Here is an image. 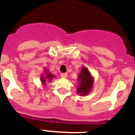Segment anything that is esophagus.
Returning <instances> with one entry per match:
<instances>
[{"mask_svg":"<svg viewBox=\"0 0 135 135\" xmlns=\"http://www.w3.org/2000/svg\"><path fill=\"white\" fill-rule=\"evenodd\" d=\"M67 76V73H61V78H66Z\"/></svg>","mask_w":135,"mask_h":135,"instance_id":"obj_1","label":"esophagus"}]
</instances>
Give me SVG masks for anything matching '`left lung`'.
<instances>
[{
	"label": "left lung",
	"mask_w": 135,
	"mask_h": 135,
	"mask_svg": "<svg viewBox=\"0 0 135 135\" xmlns=\"http://www.w3.org/2000/svg\"><path fill=\"white\" fill-rule=\"evenodd\" d=\"M78 80L79 85L77 88V93L81 95H88L93 85V79L88 69L82 68V71L79 74Z\"/></svg>",
	"instance_id": "obj_1"
}]
</instances>
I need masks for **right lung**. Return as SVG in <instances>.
<instances>
[{"instance_id":"obj_1","label":"right lung","mask_w":135,"mask_h":135,"mask_svg":"<svg viewBox=\"0 0 135 135\" xmlns=\"http://www.w3.org/2000/svg\"><path fill=\"white\" fill-rule=\"evenodd\" d=\"M46 70V69H45ZM54 75L51 74L50 73H48L47 72V70H46V76L45 77L43 75L41 76V81L42 82V84H45V81H47V82H50L52 80V78L54 77Z\"/></svg>"}]
</instances>
